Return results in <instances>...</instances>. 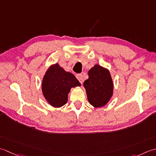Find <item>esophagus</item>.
<instances>
[{
    "mask_svg": "<svg viewBox=\"0 0 156 156\" xmlns=\"http://www.w3.org/2000/svg\"><path fill=\"white\" fill-rule=\"evenodd\" d=\"M76 77H77L79 81L82 84L83 82V75L82 74H77V75H76Z\"/></svg>",
    "mask_w": 156,
    "mask_h": 156,
    "instance_id": "1",
    "label": "esophagus"
}]
</instances>
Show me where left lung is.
I'll use <instances>...</instances> for the list:
<instances>
[{
    "instance_id": "1",
    "label": "left lung",
    "mask_w": 156,
    "mask_h": 156,
    "mask_svg": "<svg viewBox=\"0 0 156 156\" xmlns=\"http://www.w3.org/2000/svg\"><path fill=\"white\" fill-rule=\"evenodd\" d=\"M88 76L83 87L89 102L94 108L104 106L113 96L114 83L109 70L96 64L89 70Z\"/></svg>"
}]
</instances>
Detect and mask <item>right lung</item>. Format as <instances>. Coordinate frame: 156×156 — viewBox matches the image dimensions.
<instances>
[{
	"instance_id": "obj_1",
	"label": "right lung",
	"mask_w": 156,
	"mask_h": 156,
	"mask_svg": "<svg viewBox=\"0 0 156 156\" xmlns=\"http://www.w3.org/2000/svg\"><path fill=\"white\" fill-rule=\"evenodd\" d=\"M81 86L73 74L65 71L58 63L50 65L42 82L43 96L50 106L60 108L66 104L72 87Z\"/></svg>"
}]
</instances>
